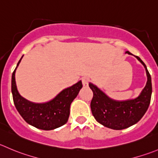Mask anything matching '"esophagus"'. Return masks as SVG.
Instances as JSON below:
<instances>
[{"label":"esophagus","mask_w":158,"mask_h":158,"mask_svg":"<svg viewBox=\"0 0 158 158\" xmlns=\"http://www.w3.org/2000/svg\"><path fill=\"white\" fill-rule=\"evenodd\" d=\"M82 82L84 86H87L89 85V83L90 79L89 77H83L82 79Z\"/></svg>","instance_id":"34e87169"}]
</instances>
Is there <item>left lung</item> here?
I'll use <instances>...</instances> for the list:
<instances>
[{"label": "left lung", "instance_id": "obj_1", "mask_svg": "<svg viewBox=\"0 0 158 158\" xmlns=\"http://www.w3.org/2000/svg\"><path fill=\"white\" fill-rule=\"evenodd\" d=\"M132 55L130 52H126ZM146 69L148 82L138 97L126 101H116L109 98L96 85L89 86L93 93L90 103L92 113L97 122L113 130H123L137 123L149 107L152 93L151 77L144 62L138 57Z\"/></svg>", "mask_w": 158, "mask_h": 158}]
</instances>
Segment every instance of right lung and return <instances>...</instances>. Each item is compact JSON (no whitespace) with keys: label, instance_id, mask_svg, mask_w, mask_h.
<instances>
[{"label":"right lung","instance_id":"obj_1","mask_svg":"<svg viewBox=\"0 0 158 158\" xmlns=\"http://www.w3.org/2000/svg\"><path fill=\"white\" fill-rule=\"evenodd\" d=\"M17 67L12 74L11 92L15 107L23 119L28 124L44 131H51L65 124L69 116L70 105L82 87V82L79 81L71 87L65 89L49 102L34 103L26 100L18 93L15 82Z\"/></svg>","mask_w":158,"mask_h":158}]
</instances>
